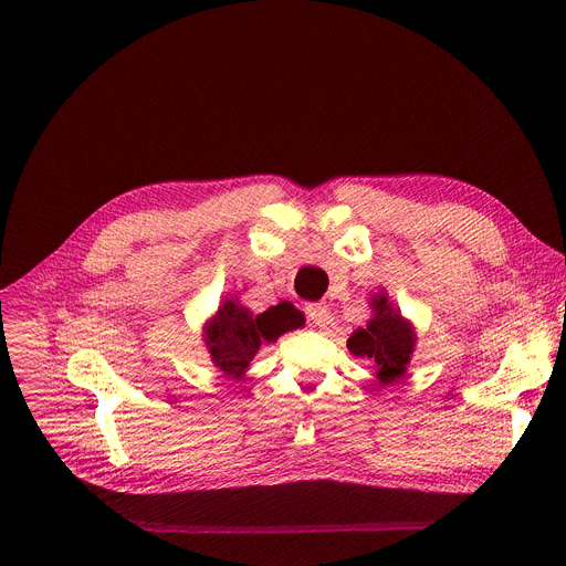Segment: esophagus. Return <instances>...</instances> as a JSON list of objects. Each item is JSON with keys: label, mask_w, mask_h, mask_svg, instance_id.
I'll list each match as a JSON object with an SVG mask.
<instances>
[{"label": "esophagus", "mask_w": 566, "mask_h": 566, "mask_svg": "<svg viewBox=\"0 0 566 566\" xmlns=\"http://www.w3.org/2000/svg\"><path fill=\"white\" fill-rule=\"evenodd\" d=\"M306 315H308V319L313 322L315 327H325V325H329V319H332L329 308H327L325 302H311V304H306Z\"/></svg>", "instance_id": "esophagus-1"}]
</instances>
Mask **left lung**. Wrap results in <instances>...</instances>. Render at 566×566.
I'll list each match as a JSON object with an SVG mask.
<instances>
[{
    "label": "left lung",
    "instance_id": "8db88e82",
    "mask_svg": "<svg viewBox=\"0 0 566 566\" xmlns=\"http://www.w3.org/2000/svg\"><path fill=\"white\" fill-rule=\"evenodd\" d=\"M371 317L367 325L356 329L347 349L356 358H369L376 363V378L380 385H389L406 376L412 354L417 349V329L408 317H402L398 306L389 300L385 289L369 297Z\"/></svg>",
    "mask_w": 566,
    "mask_h": 566
}]
</instances>
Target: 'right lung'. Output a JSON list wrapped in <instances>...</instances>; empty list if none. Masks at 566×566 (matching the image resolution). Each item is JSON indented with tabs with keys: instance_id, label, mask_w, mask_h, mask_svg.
<instances>
[{
	"instance_id": "right-lung-1",
	"label": "right lung",
	"mask_w": 566,
	"mask_h": 566,
	"mask_svg": "<svg viewBox=\"0 0 566 566\" xmlns=\"http://www.w3.org/2000/svg\"><path fill=\"white\" fill-rule=\"evenodd\" d=\"M304 325V315L289 302L253 313L234 297H226L221 306L206 319L203 345L212 365L228 378H244L251 360L262 345L275 343L282 334Z\"/></svg>"
}]
</instances>
